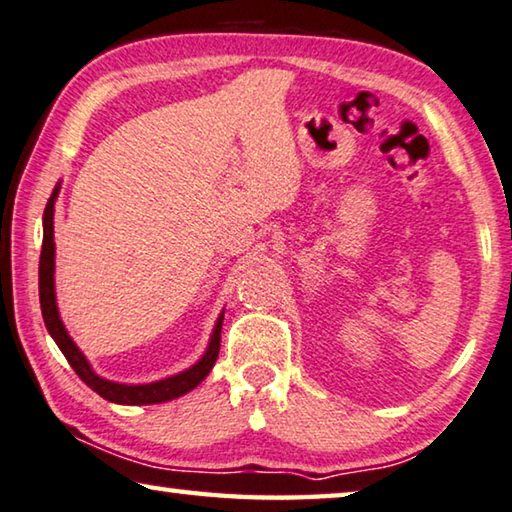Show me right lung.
Instances as JSON below:
<instances>
[{"instance_id": "add662e5", "label": "right lung", "mask_w": 512, "mask_h": 512, "mask_svg": "<svg viewBox=\"0 0 512 512\" xmlns=\"http://www.w3.org/2000/svg\"><path fill=\"white\" fill-rule=\"evenodd\" d=\"M61 192V183H56V188L49 197L43 215V251H40V267H38V290H40V311H43V320L49 335H52L58 349L63 351L67 363L72 365V370L79 374V379L97 392L99 397H104L113 404L122 406H147V404H163V401H172L186 392L195 390L197 385L206 379L208 372L213 370L217 354H220V333H222V320L224 313H220L217 322L213 326L211 340L208 347L195 365L188 367L174 376H167L161 381L152 383H117L108 381L104 376H99L88 358L83 356V351L74 345V340L67 333L65 324L61 320L56 306V288H54V256H56V242H54V201Z\"/></svg>"}]
</instances>
